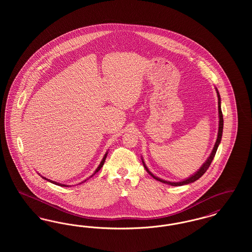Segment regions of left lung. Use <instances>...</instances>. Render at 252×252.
<instances>
[{
  "mask_svg": "<svg viewBox=\"0 0 252 252\" xmlns=\"http://www.w3.org/2000/svg\"><path fill=\"white\" fill-rule=\"evenodd\" d=\"M216 93H217V96H218V112H219V127H218V135H217V140H216V144H215V146H214V149H213V151H212V153H211L210 157L208 158V159L206 160V162L204 163L203 165L200 167V169H199V170H198L194 175H192V177H190L189 179L183 180V181H180V182H170V181L160 180V179L157 178L156 176H154V175H153V174H152V173L147 169V167H146V166H145V164H144V161H143L145 170H146V171L149 173V175H151L155 180H158V181H160V182H162V183H167V184H169V185H172V186H181V185H185V184L192 183L193 181H195V180L200 179V178L203 176L204 173L208 170V168L210 167V165H211V163H212V161H213L214 158L216 156L217 147H218V145H219L220 142H221L222 133H223V125H224L223 114H222V110H221V99H220V95H219V93H218V91H217V90H216Z\"/></svg>",
  "mask_w": 252,
  "mask_h": 252,
  "instance_id": "obj_1",
  "label": "left lung"
}]
</instances>
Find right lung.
Returning <instances> with one entry per match:
<instances>
[{
  "mask_svg": "<svg viewBox=\"0 0 252 252\" xmlns=\"http://www.w3.org/2000/svg\"><path fill=\"white\" fill-rule=\"evenodd\" d=\"M107 156H108V153H106V154H105V156H104V158H103L102 161L100 162L99 166L97 167V169H96L95 171H94V174H93V175H92L91 177H93L94 175H95L96 173H97V172H98V171H99V170H100V169L102 168V166L104 165V163H105V160H106V158H107ZM42 178H43V177H42ZM43 179H44V180H48V181H50V182H52V183H54V184H56V185H59V186H62V187H68V185H65V184H61V183H58V182H56V181H53V180H47L46 178H43ZM88 180H89V179H88ZM86 180H85V181H86Z\"/></svg>",
  "mask_w": 252,
  "mask_h": 252,
  "instance_id": "right-lung-1",
  "label": "right lung"
}]
</instances>
